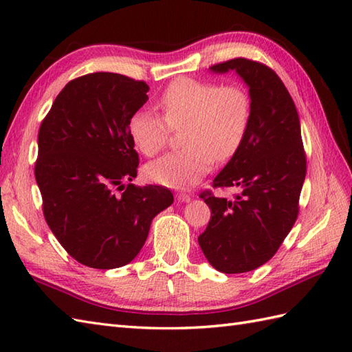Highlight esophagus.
Returning <instances> with one entry per match:
<instances>
[{"label": "esophagus", "instance_id": "1", "mask_svg": "<svg viewBox=\"0 0 352 352\" xmlns=\"http://www.w3.org/2000/svg\"><path fill=\"white\" fill-rule=\"evenodd\" d=\"M175 198L180 201V203H189V201H190L189 193H184V192H178L177 195H175Z\"/></svg>", "mask_w": 352, "mask_h": 352}]
</instances>
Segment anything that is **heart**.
Returning a JSON list of instances; mask_svg holds the SVG:
<instances>
[{
	"mask_svg": "<svg viewBox=\"0 0 352 352\" xmlns=\"http://www.w3.org/2000/svg\"><path fill=\"white\" fill-rule=\"evenodd\" d=\"M163 116L138 110L129 133L140 153L154 155L166 146L170 130L184 126L182 151L146 164L148 180L168 188H189L212 169L214 159L228 160L241 149L251 124V96L242 86L177 78L160 95Z\"/></svg>",
	"mask_w": 352,
	"mask_h": 352,
	"instance_id": "b5f03b06",
	"label": "heart"
}]
</instances>
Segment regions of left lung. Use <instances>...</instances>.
<instances>
[{"label":"left lung","mask_w":352,"mask_h":352,"mask_svg":"<svg viewBox=\"0 0 352 352\" xmlns=\"http://www.w3.org/2000/svg\"><path fill=\"white\" fill-rule=\"evenodd\" d=\"M210 69L243 78L252 113L241 149L213 180V188L242 192L231 201L212 190L199 193L212 216L198 243L214 269L242 274L271 260L294 227L307 160L295 102L275 71L245 57Z\"/></svg>","instance_id":"1"}]
</instances>
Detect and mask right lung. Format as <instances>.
Returning a JSON list of instances; mask_svg holds the SVG:
<instances>
[{"label":"right lung","mask_w":352,"mask_h":352,"mask_svg":"<svg viewBox=\"0 0 352 352\" xmlns=\"http://www.w3.org/2000/svg\"><path fill=\"white\" fill-rule=\"evenodd\" d=\"M145 81L113 72L71 80L43 118L34 163L45 221L78 263L115 269L138 256L151 221L174 203L162 186H134L139 155L129 121ZM115 190H122L116 196Z\"/></svg>","instance_id":"obj_1"}]
</instances>
